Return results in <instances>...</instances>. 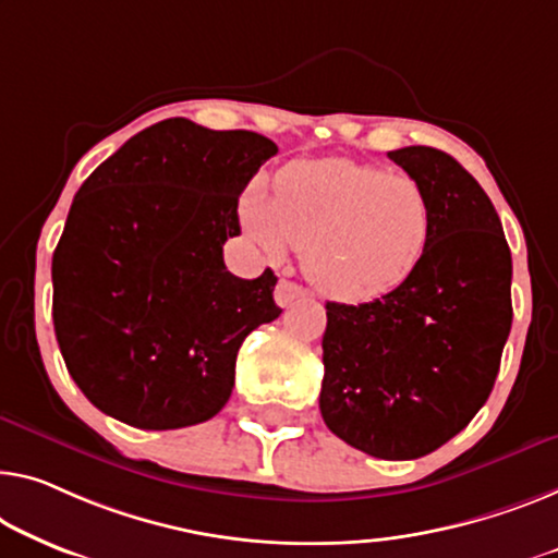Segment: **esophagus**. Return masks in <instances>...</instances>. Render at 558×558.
Returning <instances> with one entry per match:
<instances>
[{
  "mask_svg": "<svg viewBox=\"0 0 558 558\" xmlns=\"http://www.w3.org/2000/svg\"><path fill=\"white\" fill-rule=\"evenodd\" d=\"M301 298H307V290L303 286H298L293 280H280L276 288V303L280 307L290 305L293 301H301Z\"/></svg>",
  "mask_w": 558,
  "mask_h": 558,
  "instance_id": "obj_1",
  "label": "esophagus"
}]
</instances>
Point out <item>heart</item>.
I'll use <instances>...</instances> for the list:
<instances>
[{"label": "heart", "instance_id": "obj_1", "mask_svg": "<svg viewBox=\"0 0 558 558\" xmlns=\"http://www.w3.org/2000/svg\"><path fill=\"white\" fill-rule=\"evenodd\" d=\"M240 215L265 253L303 247L307 280L348 303L401 286L418 268L434 228L418 180L340 157L290 165L272 195L253 185Z\"/></svg>", "mask_w": 558, "mask_h": 558}]
</instances>
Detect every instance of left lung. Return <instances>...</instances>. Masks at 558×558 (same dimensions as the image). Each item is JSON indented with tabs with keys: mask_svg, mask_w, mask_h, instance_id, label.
Here are the masks:
<instances>
[{
	"mask_svg": "<svg viewBox=\"0 0 558 558\" xmlns=\"http://www.w3.org/2000/svg\"><path fill=\"white\" fill-rule=\"evenodd\" d=\"M390 160L418 180L434 228L401 286L326 303L320 413L348 446L388 461L436 451L492 396L511 330V251L484 187L436 147Z\"/></svg>",
	"mask_w": 558,
	"mask_h": 558,
	"instance_id": "left-lung-1",
	"label": "left lung"
}]
</instances>
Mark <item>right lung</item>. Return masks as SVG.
Returning <instances> with one entry per match:
<instances>
[{
    "instance_id": "right-lung-1",
    "label": "right lung",
    "mask_w": 558,
    "mask_h": 558,
    "mask_svg": "<svg viewBox=\"0 0 558 558\" xmlns=\"http://www.w3.org/2000/svg\"><path fill=\"white\" fill-rule=\"evenodd\" d=\"M278 153L247 130L162 120L130 137L74 195L52 255V318L74 384L147 430L213 418L240 345L282 313L278 278H235L222 245L238 197Z\"/></svg>"
}]
</instances>
